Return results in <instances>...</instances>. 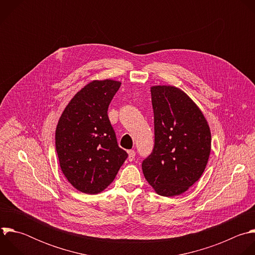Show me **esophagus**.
<instances>
[{
    "label": "esophagus",
    "instance_id": "esophagus-1",
    "mask_svg": "<svg viewBox=\"0 0 255 255\" xmlns=\"http://www.w3.org/2000/svg\"><path fill=\"white\" fill-rule=\"evenodd\" d=\"M128 160L131 162L134 160V157H135V151L133 149H129L128 150Z\"/></svg>",
    "mask_w": 255,
    "mask_h": 255
}]
</instances>
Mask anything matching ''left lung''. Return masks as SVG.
<instances>
[{
    "label": "left lung",
    "instance_id": "obj_1",
    "mask_svg": "<svg viewBox=\"0 0 255 255\" xmlns=\"http://www.w3.org/2000/svg\"><path fill=\"white\" fill-rule=\"evenodd\" d=\"M150 93L155 145L141 169L157 194L174 197L186 192L204 172L211 131L204 115L182 89L155 85Z\"/></svg>",
    "mask_w": 255,
    "mask_h": 255
}]
</instances>
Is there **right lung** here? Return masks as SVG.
I'll return each mask as SVG.
<instances>
[{
	"instance_id": "right-lung-1",
	"label": "right lung",
	"mask_w": 255,
	"mask_h": 255,
	"mask_svg": "<svg viewBox=\"0 0 255 255\" xmlns=\"http://www.w3.org/2000/svg\"><path fill=\"white\" fill-rule=\"evenodd\" d=\"M122 82L93 80L63 111L55 131L61 171L78 191L98 194L115 180L128 158L118 144L108 110Z\"/></svg>"
}]
</instances>
